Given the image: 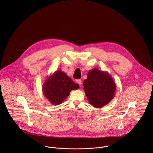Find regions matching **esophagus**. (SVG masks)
<instances>
[{"label":"esophagus","mask_w":153,"mask_h":153,"mask_svg":"<svg viewBox=\"0 0 153 153\" xmlns=\"http://www.w3.org/2000/svg\"><path fill=\"white\" fill-rule=\"evenodd\" d=\"M78 84H79V85H81L82 84V80L81 79H78V80H76V81Z\"/></svg>","instance_id":"obj_1"}]
</instances>
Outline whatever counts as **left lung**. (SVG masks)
<instances>
[{
  "instance_id": "1",
  "label": "left lung",
  "mask_w": 153,
  "mask_h": 153,
  "mask_svg": "<svg viewBox=\"0 0 153 153\" xmlns=\"http://www.w3.org/2000/svg\"><path fill=\"white\" fill-rule=\"evenodd\" d=\"M83 89L90 104L100 108L110 102L116 93V85L107 71L93 68L83 81Z\"/></svg>"
}]
</instances>
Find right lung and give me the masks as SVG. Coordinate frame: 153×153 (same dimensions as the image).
Here are the masks:
<instances>
[{"label": "right lung", "mask_w": 153, "mask_h": 153, "mask_svg": "<svg viewBox=\"0 0 153 153\" xmlns=\"http://www.w3.org/2000/svg\"><path fill=\"white\" fill-rule=\"evenodd\" d=\"M79 88V85L63 71L58 70L50 75L42 86V91L53 105L62 103L72 90Z\"/></svg>", "instance_id": "right-lung-1"}]
</instances>
